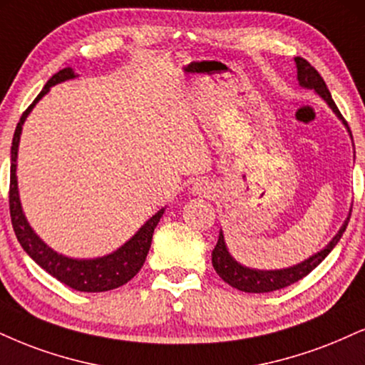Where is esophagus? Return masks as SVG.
I'll return each mask as SVG.
<instances>
[{
  "label": "esophagus",
  "instance_id": "esophagus-1",
  "mask_svg": "<svg viewBox=\"0 0 365 365\" xmlns=\"http://www.w3.org/2000/svg\"><path fill=\"white\" fill-rule=\"evenodd\" d=\"M194 192L199 195H207L210 192V187L205 182H197L194 183Z\"/></svg>",
  "mask_w": 365,
  "mask_h": 365
}]
</instances>
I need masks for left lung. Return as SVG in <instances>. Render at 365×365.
<instances>
[{
	"label": "left lung",
	"instance_id": "left-lung-1",
	"mask_svg": "<svg viewBox=\"0 0 365 365\" xmlns=\"http://www.w3.org/2000/svg\"><path fill=\"white\" fill-rule=\"evenodd\" d=\"M294 61H296L297 80H299V85L302 88H308V90H314L316 93L322 96L324 102L328 103V107L336 113V117L346 125L345 118L341 117L340 110H338L335 102H333L330 90L327 88V83L323 81L322 74L316 71L313 66H311L306 59H302V57H294ZM346 129H349V125H346ZM350 212H352V210H350ZM349 221H350V214L349 217H346V221L344 222V226L340 227V231L335 235V238H333L330 243L322 250V252L314 253L313 257L308 258V260L297 263V265L289 267V269H280V270H257V269H248V267L241 265V263L236 262L230 255V252H227L225 236H222V231H219V240L216 247L212 250V267L214 270L217 272L219 277L225 280V282L230 284L231 287L238 289V291L260 294V292H272V291H277V289H284L287 287V285L301 280L302 277H306L311 270H314L316 267L327 258V255L330 253L331 250L335 248L338 241H340L341 235H344L346 230Z\"/></svg>",
	"mask_w": 365,
	"mask_h": 365
}]
</instances>
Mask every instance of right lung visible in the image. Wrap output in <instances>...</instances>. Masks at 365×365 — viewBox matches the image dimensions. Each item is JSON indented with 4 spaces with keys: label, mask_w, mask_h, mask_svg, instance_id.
<instances>
[{
    "label": "right lung",
    "mask_w": 365,
    "mask_h": 365,
    "mask_svg": "<svg viewBox=\"0 0 365 365\" xmlns=\"http://www.w3.org/2000/svg\"><path fill=\"white\" fill-rule=\"evenodd\" d=\"M76 74L71 68L61 69L56 73L49 81L46 83L43 90L37 95L34 103L30 105L24 115L20 117V122L16 124L15 134H13L11 143V170H10V216L13 231H15L16 240L20 241L21 248L29 253V257L41 265L43 270L49 272L52 277H56L61 282L69 285L74 291L81 292H105L112 289L120 287L129 282L135 274L140 270L144 260H146L149 247H151L153 232L163 216L165 207L153 216L146 225L140 226L139 231L130 238L127 243L110 255H105L100 258H90V260H78V258H69L64 255H59L54 250L47 247L43 241L35 235L30 227L24 210H21L20 195H19V182H16V156H19V144L21 125L25 118L32 112L35 103L49 91L51 86L63 83L66 80H73Z\"/></svg>",
    "instance_id": "obj_1"
}]
</instances>
